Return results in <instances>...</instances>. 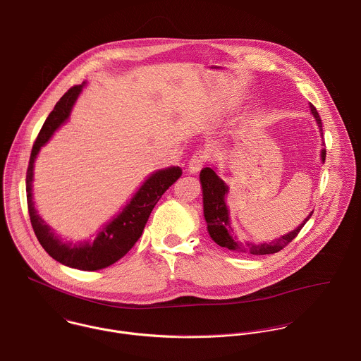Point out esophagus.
<instances>
[{"mask_svg":"<svg viewBox=\"0 0 361 361\" xmlns=\"http://www.w3.org/2000/svg\"><path fill=\"white\" fill-rule=\"evenodd\" d=\"M211 159V153L208 149H201L198 152H195L192 154V157L190 159V163H188V170L190 173H197L200 171Z\"/></svg>","mask_w":361,"mask_h":361,"instance_id":"34e87169","label":"esophagus"}]
</instances>
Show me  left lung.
I'll list each match as a JSON object with an SVG mask.
<instances>
[{"label":"left lung","instance_id":"obj_1","mask_svg":"<svg viewBox=\"0 0 361 361\" xmlns=\"http://www.w3.org/2000/svg\"><path fill=\"white\" fill-rule=\"evenodd\" d=\"M311 111L314 116L317 118V122L319 128H322L321 116L317 111V108L311 104ZM322 160L326 159V149H322L321 153ZM201 185H202V194H204V216L208 224V232L212 238V240L229 250H235L247 256H263V255H273L280 250H283L288 243H291L300 233V231L304 228V225L308 222V219L312 216L314 212L293 232L287 233L286 236H281L279 239H274L269 243H249V242H236L232 236L233 229L231 228L229 222V214L225 204V195L228 194V185L216 176V173L211 167H205L201 170L200 174Z\"/></svg>","mask_w":361,"mask_h":361}]
</instances>
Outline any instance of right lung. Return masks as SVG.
I'll return each instance as SVG.
<instances>
[{
	"instance_id": "1",
	"label": "right lung",
	"mask_w": 361,
	"mask_h": 361,
	"mask_svg": "<svg viewBox=\"0 0 361 361\" xmlns=\"http://www.w3.org/2000/svg\"><path fill=\"white\" fill-rule=\"evenodd\" d=\"M81 88L82 85H74L67 90V92H64V95L57 101L53 111L46 118L32 146L26 170V201L33 232L49 256L64 266L84 271H94L114 264L135 246L137 239L142 236L145 225L154 205L169 190V187H171L180 178L183 171L180 167H170L152 174L133 195L130 202L123 208V211L105 228H102V231L92 242L68 243L56 236L53 229L46 225L37 215L32 201L30 190L33 180V163L40 147L68 118L70 111L78 94L81 92Z\"/></svg>"
}]
</instances>
